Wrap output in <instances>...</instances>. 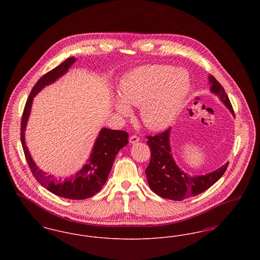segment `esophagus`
Segmentation results:
<instances>
[{
    "label": "esophagus",
    "instance_id": "esophagus-1",
    "mask_svg": "<svg viewBox=\"0 0 260 260\" xmlns=\"http://www.w3.org/2000/svg\"><path fill=\"white\" fill-rule=\"evenodd\" d=\"M138 141H139V137L137 136H132L129 137V142L133 143V144H135V143L138 142Z\"/></svg>",
    "mask_w": 260,
    "mask_h": 260
}]
</instances>
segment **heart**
Segmentation results:
<instances>
[{"label": "heart", "instance_id": "heart-1", "mask_svg": "<svg viewBox=\"0 0 260 260\" xmlns=\"http://www.w3.org/2000/svg\"><path fill=\"white\" fill-rule=\"evenodd\" d=\"M190 87V77L184 70H174L169 65L139 67L121 80L122 99L116 101V109L128 115V104L141 106L142 122L150 129L160 131L178 117Z\"/></svg>", "mask_w": 260, "mask_h": 260}]
</instances>
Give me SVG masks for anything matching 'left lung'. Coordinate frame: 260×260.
I'll return each instance as SVG.
<instances>
[{
    "mask_svg": "<svg viewBox=\"0 0 260 260\" xmlns=\"http://www.w3.org/2000/svg\"><path fill=\"white\" fill-rule=\"evenodd\" d=\"M210 90L235 115L228 95L212 75L210 76ZM170 131L171 128H168L161 134L146 136L148 139L147 144L151 150V159L145 173L149 187L154 193L162 198L182 201L208 190L222 176L229 162L206 175L191 176L186 174L173 161L170 146Z\"/></svg>",
    "mask_w": 260,
    "mask_h": 260,
    "instance_id": "left-lung-1",
    "label": "left lung"
}]
</instances>
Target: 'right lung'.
<instances>
[{
  "instance_id": "obj_1",
  "label": "right lung",
  "mask_w": 260,
  "mask_h": 260,
  "mask_svg": "<svg viewBox=\"0 0 260 260\" xmlns=\"http://www.w3.org/2000/svg\"><path fill=\"white\" fill-rule=\"evenodd\" d=\"M75 61V57H69L39 79L25 104L21 118L20 139L27 164L41 185L47 188L52 194L62 198L85 200L99 193L102 186L105 184L116 155L128 142V134L126 132L114 131L106 127L102 128L87 164L79 173L64 180L56 179L38 169L29 154L24 140L25 126L30 115L34 96L43 87L53 83L62 75L65 74Z\"/></svg>"
}]
</instances>
